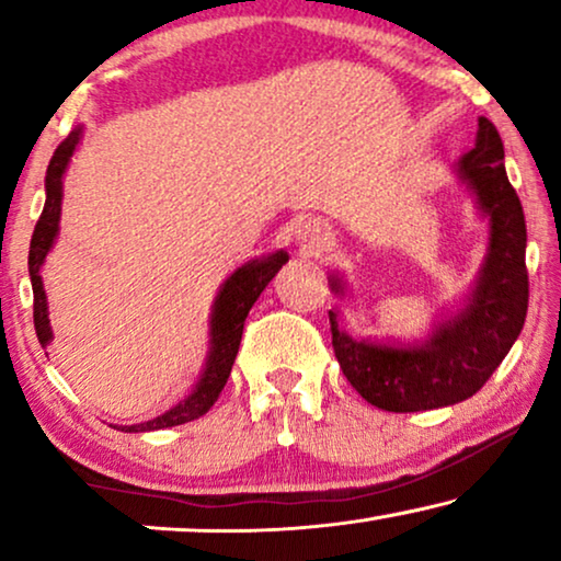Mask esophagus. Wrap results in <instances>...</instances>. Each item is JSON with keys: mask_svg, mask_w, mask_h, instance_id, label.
I'll use <instances>...</instances> for the list:
<instances>
[{"mask_svg": "<svg viewBox=\"0 0 561 561\" xmlns=\"http://www.w3.org/2000/svg\"><path fill=\"white\" fill-rule=\"evenodd\" d=\"M296 244L301 252H324L332 248V232L319 219H304L296 227Z\"/></svg>", "mask_w": 561, "mask_h": 561, "instance_id": "esophagus-1", "label": "esophagus"}]
</instances>
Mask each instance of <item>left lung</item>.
I'll return each instance as SVG.
<instances>
[{
	"label": "left lung",
	"mask_w": 561,
	"mask_h": 561,
	"mask_svg": "<svg viewBox=\"0 0 561 561\" xmlns=\"http://www.w3.org/2000/svg\"><path fill=\"white\" fill-rule=\"evenodd\" d=\"M457 175L490 225L488 257L462 309L413 347L355 340L340 329L336 311H329L332 347L344 378L382 411L411 413L467 401L485 386L524 329L526 219L505 175L501 135L490 119H478V142L459 158ZM329 286L344 296L340 275H329Z\"/></svg>",
	"instance_id": "8db88e82"
}]
</instances>
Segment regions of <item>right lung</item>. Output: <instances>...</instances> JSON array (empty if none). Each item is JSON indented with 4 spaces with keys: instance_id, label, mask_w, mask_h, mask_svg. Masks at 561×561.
<instances>
[{
    "instance_id": "obj_1",
    "label": "right lung",
    "mask_w": 561,
    "mask_h": 561,
    "mask_svg": "<svg viewBox=\"0 0 561 561\" xmlns=\"http://www.w3.org/2000/svg\"><path fill=\"white\" fill-rule=\"evenodd\" d=\"M81 142V127L73 129L64 142L58 145L53 152L48 173H45V206L41 219H37L33 240H30V283H33V317H35V334L41 340L43 347H48L53 340V329L48 319V301H45V288L41 278V267L45 263L53 242L58 237V221H60V202H64V173L68 168V160L79 148ZM288 263V252H273V255L250 260L242 267L229 275L225 286L219 288L217 301L211 309L209 321V355H206L204 373L198 375V382L194 390L183 398L181 403H175L171 411L160 413V416L145 421V424L122 426V432H156V428H168L186 424L204 416L217 401L221 388L227 386L229 373H232L237 350H240L244 319L252 309V304L257 301V296L263 294L267 283L275 278V273Z\"/></svg>"
}]
</instances>
